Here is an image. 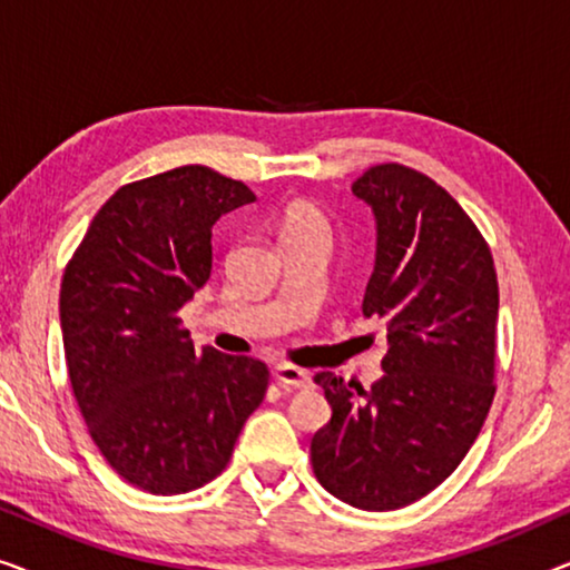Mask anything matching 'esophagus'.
I'll return each mask as SVG.
<instances>
[{
  "label": "esophagus",
  "mask_w": 570,
  "mask_h": 570,
  "mask_svg": "<svg viewBox=\"0 0 570 570\" xmlns=\"http://www.w3.org/2000/svg\"><path fill=\"white\" fill-rule=\"evenodd\" d=\"M272 376H275V381H279L285 389L311 386V373L303 368H295V365H287V363H277L275 368H272Z\"/></svg>",
  "instance_id": "esophagus-1"
}]
</instances>
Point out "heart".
<instances>
[{
  "mask_svg": "<svg viewBox=\"0 0 570 570\" xmlns=\"http://www.w3.org/2000/svg\"><path fill=\"white\" fill-rule=\"evenodd\" d=\"M301 230H326L322 213L314 205H308V202H293V205L285 207L283 215V236Z\"/></svg>",
  "mask_w": 570,
  "mask_h": 570,
  "instance_id": "heart-1",
  "label": "heart"
}]
</instances>
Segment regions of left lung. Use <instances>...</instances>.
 <instances>
[{"mask_svg":"<svg viewBox=\"0 0 570 570\" xmlns=\"http://www.w3.org/2000/svg\"><path fill=\"white\" fill-rule=\"evenodd\" d=\"M353 194L376 217L363 316L384 318L389 350L371 389L316 373L332 417L311 439V464L340 501L394 511L439 488L485 423L498 277L485 238L433 178L384 163Z\"/></svg>","mask_w":570,"mask_h":570,"instance_id":"left-lung-1","label":"left lung"}]
</instances>
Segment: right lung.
Wrapping results in <instances>:
<instances>
[{
	"label": "right lung",
	"mask_w": 570,
	"mask_h": 570,
	"mask_svg": "<svg viewBox=\"0 0 570 570\" xmlns=\"http://www.w3.org/2000/svg\"><path fill=\"white\" fill-rule=\"evenodd\" d=\"M254 199L205 166L127 184L65 269L59 318L75 400L106 462L153 495L215 480L267 392V365L197 350L178 318L213 272V225Z\"/></svg>",
	"instance_id": "1"
}]
</instances>
